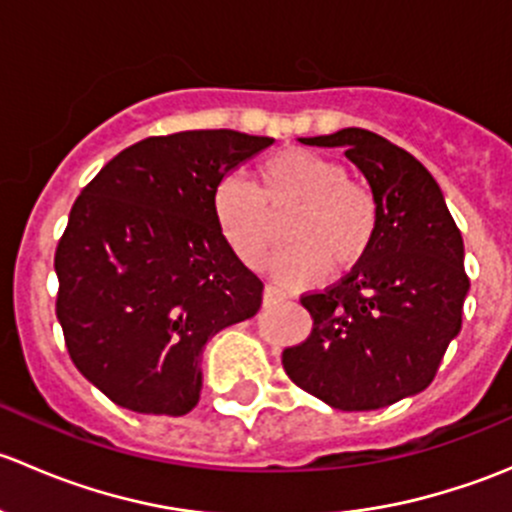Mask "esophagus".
Masks as SVG:
<instances>
[{
  "label": "esophagus",
  "instance_id": "34e87169",
  "mask_svg": "<svg viewBox=\"0 0 512 512\" xmlns=\"http://www.w3.org/2000/svg\"><path fill=\"white\" fill-rule=\"evenodd\" d=\"M287 294L282 289H277L275 285H267L265 287V304H277V302H285Z\"/></svg>",
  "mask_w": 512,
  "mask_h": 512
}]
</instances>
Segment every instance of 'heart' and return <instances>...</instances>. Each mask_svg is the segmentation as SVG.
Instances as JSON below:
<instances>
[{"mask_svg":"<svg viewBox=\"0 0 512 512\" xmlns=\"http://www.w3.org/2000/svg\"><path fill=\"white\" fill-rule=\"evenodd\" d=\"M285 223L289 245L277 255V280L289 287L317 285L329 265L352 270L369 255L379 208L364 185L347 180L337 160L307 148L270 156L257 170V185L227 175L213 190V218L220 235L245 265L270 257Z\"/></svg>","mask_w":512,"mask_h":512,"instance_id":"heart-1","label":"heart"}]
</instances>
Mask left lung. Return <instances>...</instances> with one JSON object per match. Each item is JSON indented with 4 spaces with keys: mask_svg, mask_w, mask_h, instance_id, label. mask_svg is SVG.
Returning <instances> with one entry per match:
<instances>
[{
    "mask_svg": "<svg viewBox=\"0 0 512 512\" xmlns=\"http://www.w3.org/2000/svg\"><path fill=\"white\" fill-rule=\"evenodd\" d=\"M344 148L379 208L369 255L324 292L302 294L312 334L282 352L287 376L339 411H374L426 389L461 332L471 289L463 237L433 175L364 128L299 138Z\"/></svg>",
    "mask_w": 512,
    "mask_h": 512,
    "instance_id": "left-lung-1",
    "label": "left lung"
}]
</instances>
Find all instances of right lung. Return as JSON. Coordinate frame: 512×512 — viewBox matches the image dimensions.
<instances>
[{
  "label": "right lung",
  "mask_w": 512,
  "mask_h": 512,
  "mask_svg": "<svg viewBox=\"0 0 512 512\" xmlns=\"http://www.w3.org/2000/svg\"><path fill=\"white\" fill-rule=\"evenodd\" d=\"M275 138L227 131L151 136L81 190L56 247V317L76 369L113 404L185 416L210 337L255 317L262 280L213 218L220 180Z\"/></svg>",
  "instance_id": "right-lung-1"
}]
</instances>
